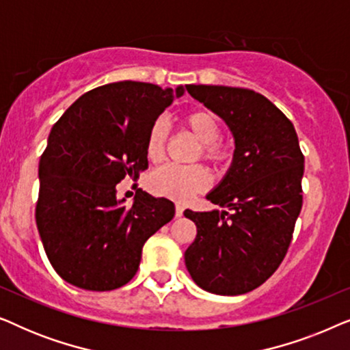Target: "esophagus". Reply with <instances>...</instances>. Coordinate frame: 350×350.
Instances as JSON below:
<instances>
[{
    "instance_id": "esophagus-1",
    "label": "esophagus",
    "mask_w": 350,
    "mask_h": 350,
    "mask_svg": "<svg viewBox=\"0 0 350 350\" xmlns=\"http://www.w3.org/2000/svg\"><path fill=\"white\" fill-rule=\"evenodd\" d=\"M183 212H185L183 205L176 204V205H175V217H183Z\"/></svg>"
}]
</instances>
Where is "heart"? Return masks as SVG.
Listing matches in <instances>:
<instances>
[{"instance_id": "heart-1", "label": "heart", "mask_w": 350, "mask_h": 350, "mask_svg": "<svg viewBox=\"0 0 350 350\" xmlns=\"http://www.w3.org/2000/svg\"><path fill=\"white\" fill-rule=\"evenodd\" d=\"M183 126L198 138V157L221 169L231 161L232 148L223 142L221 124L217 114L208 109H193L183 116ZM167 142H169V126L164 119H156L148 131L145 150L151 161H161L164 157ZM210 174L204 165H164L152 172L148 178V188L152 194L161 198H169L178 202H185L194 194L202 193L210 186Z\"/></svg>"}]
</instances>
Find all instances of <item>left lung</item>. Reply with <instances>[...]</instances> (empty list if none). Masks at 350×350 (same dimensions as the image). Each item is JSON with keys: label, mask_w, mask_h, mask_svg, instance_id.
<instances>
[{"label": "left lung", "mask_w": 350, "mask_h": 350, "mask_svg": "<svg viewBox=\"0 0 350 350\" xmlns=\"http://www.w3.org/2000/svg\"><path fill=\"white\" fill-rule=\"evenodd\" d=\"M186 90L228 124L236 142L226 176L207 196L228 210H185L198 226L185 252L186 267L210 293H248L284 261L303 207L298 135L290 119L255 90L204 84Z\"/></svg>", "instance_id": "8db88e82"}]
</instances>
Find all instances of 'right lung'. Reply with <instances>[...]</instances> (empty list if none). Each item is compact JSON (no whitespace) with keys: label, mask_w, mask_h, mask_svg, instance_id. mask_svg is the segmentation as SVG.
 I'll list each match as a JSON object with an SVG mask.
<instances>
[{"label":"right lung","mask_w":350,"mask_h":350,"mask_svg":"<svg viewBox=\"0 0 350 350\" xmlns=\"http://www.w3.org/2000/svg\"><path fill=\"white\" fill-rule=\"evenodd\" d=\"M183 92L138 81L105 84L54 124L40 161L35 217L46 255L65 282L92 291L126 285L145 242L174 218L169 199L138 189L127 207L116 185L148 169V131Z\"/></svg>","instance_id":"1"}]
</instances>
